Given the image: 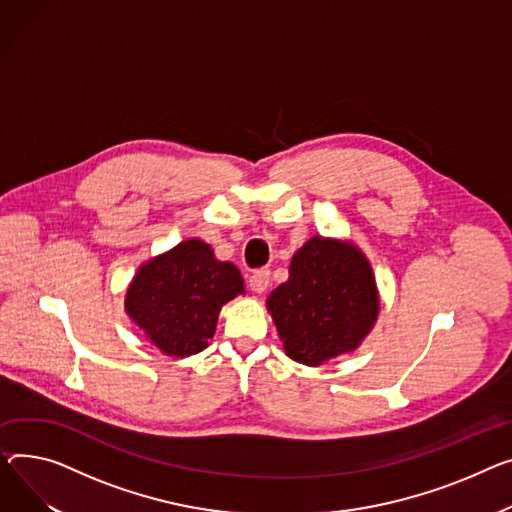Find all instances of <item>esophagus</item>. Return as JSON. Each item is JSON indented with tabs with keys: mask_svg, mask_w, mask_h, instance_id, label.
<instances>
[{
	"mask_svg": "<svg viewBox=\"0 0 512 512\" xmlns=\"http://www.w3.org/2000/svg\"><path fill=\"white\" fill-rule=\"evenodd\" d=\"M269 286V271L267 269H255L253 274L249 276V288L257 294L265 292Z\"/></svg>",
	"mask_w": 512,
	"mask_h": 512,
	"instance_id": "obj_1",
	"label": "esophagus"
}]
</instances>
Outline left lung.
Wrapping results in <instances>:
<instances>
[{
	"instance_id": "left-lung-1",
	"label": "left lung",
	"mask_w": 512,
	"mask_h": 512,
	"mask_svg": "<svg viewBox=\"0 0 512 512\" xmlns=\"http://www.w3.org/2000/svg\"><path fill=\"white\" fill-rule=\"evenodd\" d=\"M286 354L306 366L352 352L379 315L372 269L356 247L315 236L267 298Z\"/></svg>"
}]
</instances>
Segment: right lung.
<instances>
[{"label":"right lung","mask_w":512,"mask_h":512,"mask_svg":"<svg viewBox=\"0 0 512 512\" xmlns=\"http://www.w3.org/2000/svg\"><path fill=\"white\" fill-rule=\"evenodd\" d=\"M243 292L241 271L191 238L140 267L127 290L125 311L156 348L185 358L208 346L220 309Z\"/></svg>","instance_id":"1"}]
</instances>
